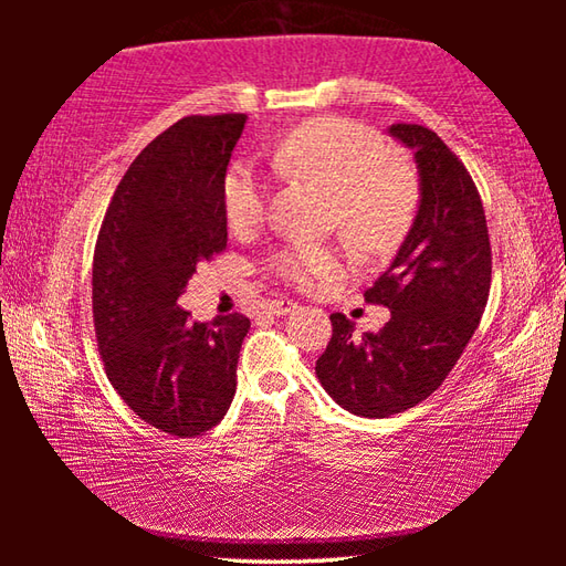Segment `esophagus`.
<instances>
[{"mask_svg":"<svg viewBox=\"0 0 566 566\" xmlns=\"http://www.w3.org/2000/svg\"><path fill=\"white\" fill-rule=\"evenodd\" d=\"M266 310H270L272 314H286V312L296 310V302H292V300H272Z\"/></svg>","mask_w":566,"mask_h":566,"instance_id":"esophagus-1","label":"esophagus"}]
</instances>
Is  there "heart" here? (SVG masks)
I'll return each instance as SVG.
<instances>
[{
	"mask_svg": "<svg viewBox=\"0 0 566 566\" xmlns=\"http://www.w3.org/2000/svg\"><path fill=\"white\" fill-rule=\"evenodd\" d=\"M286 177L310 179L332 191L329 227L361 252L395 247L415 222L419 187L411 171L389 157L377 132L359 122L322 117L292 129L272 151ZM222 207L234 232H249L266 214V185L249 165H232L222 181ZM266 270L294 290H317L344 270L337 247L290 242L266 256Z\"/></svg>",
	"mask_w": 566,
	"mask_h": 566,
	"instance_id": "obj_1",
	"label": "heart"
}]
</instances>
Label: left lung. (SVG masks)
<instances>
[{"label":"left lung","instance_id":"left-lung-1","mask_svg":"<svg viewBox=\"0 0 566 566\" xmlns=\"http://www.w3.org/2000/svg\"><path fill=\"white\" fill-rule=\"evenodd\" d=\"M389 134L415 149L421 177L415 224L364 292L391 317L359 337L352 319L329 314L332 339L317 359L332 399L369 419L399 415L439 389L472 339L492 284L490 229L464 161L421 124H391Z\"/></svg>","mask_w":566,"mask_h":566}]
</instances>
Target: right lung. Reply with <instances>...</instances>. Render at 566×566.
Instances as JSON below:
<instances>
[{"label":"right lung","instance_id":"obj_1","mask_svg":"<svg viewBox=\"0 0 566 566\" xmlns=\"http://www.w3.org/2000/svg\"><path fill=\"white\" fill-rule=\"evenodd\" d=\"M247 114L185 117L139 151L114 189L92 262L104 371L159 432L199 437L237 389L244 314L195 322L177 304L199 262L227 249L222 181Z\"/></svg>","mask_w":566,"mask_h":566}]
</instances>
